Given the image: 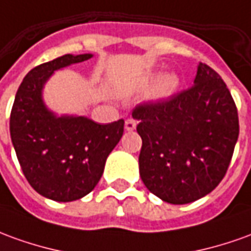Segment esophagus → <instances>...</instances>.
I'll return each instance as SVG.
<instances>
[{"mask_svg": "<svg viewBox=\"0 0 251 251\" xmlns=\"http://www.w3.org/2000/svg\"><path fill=\"white\" fill-rule=\"evenodd\" d=\"M136 126H137V122L134 120H131V118H129V120L125 121V129L127 131H131L136 129Z\"/></svg>", "mask_w": 251, "mask_h": 251, "instance_id": "esophagus-1", "label": "esophagus"}]
</instances>
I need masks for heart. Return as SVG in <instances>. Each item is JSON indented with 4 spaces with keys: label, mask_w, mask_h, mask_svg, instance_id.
I'll list each match as a JSON object with an SVG mask.
<instances>
[{
    "label": "heart",
    "mask_w": 251,
    "mask_h": 251,
    "mask_svg": "<svg viewBox=\"0 0 251 251\" xmlns=\"http://www.w3.org/2000/svg\"><path fill=\"white\" fill-rule=\"evenodd\" d=\"M176 85H178V78H176L175 75H164L163 77H160V80L156 84V95H167V94H170V92L176 87Z\"/></svg>",
    "instance_id": "heart-1"
}]
</instances>
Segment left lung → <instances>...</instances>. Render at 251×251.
I'll use <instances>...</instances> for the list:
<instances>
[{"mask_svg":"<svg viewBox=\"0 0 251 251\" xmlns=\"http://www.w3.org/2000/svg\"><path fill=\"white\" fill-rule=\"evenodd\" d=\"M143 147L140 176L170 204L204 197L223 179L239 136L235 101L222 77L200 64L194 85L133 110Z\"/></svg>","mask_w":251,"mask_h":251,"instance_id":"obj_1","label":"left lung"}]
</instances>
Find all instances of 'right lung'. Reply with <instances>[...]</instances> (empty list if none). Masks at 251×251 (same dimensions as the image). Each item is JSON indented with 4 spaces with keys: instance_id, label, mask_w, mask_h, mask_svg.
<instances>
[{
    "instance_id": "right-lung-1",
    "label": "right lung",
    "mask_w": 251,
    "mask_h": 251,
    "mask_svg": "<svg viewBox=\"0 0 251 251\" xmlns=\"http://www.w3.org/2000/svg\"><path fill=\"white\" fill-rule=\"evenodd\" d=\"M91 57L66 54L28 72L10 111V138L23 174L34 190L59 202L94 190L124 134V120L100 125L87 117H57L43 103L42 91L54 72Z\"/></svg>"
}]
</instances>
